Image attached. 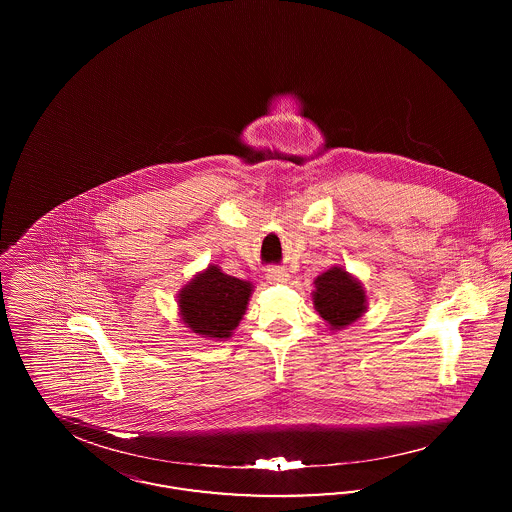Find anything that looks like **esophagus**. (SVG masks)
I'll list each match as a JSON object with an SVG mask.
<instances>
[{"instance_id":"obj_1","label":"esophagus","mask_w":512,"mask_h":512,"mask_svg":"<svg viewBox=\"0 0 512 512\" xmlns=\"http://www.w3.org/2000/svg\"><path fill=\"white\" fill-rule=\"evenodd\" d=\"M290 278V274L286 272V268L270 267L267 268L268 282H286Z\"/></svg>"}]
</instances>
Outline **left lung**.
<instances>
[{"mask_svg": "<svg viewBox=\"0 0 512 512\" xmlns=\"http://www.w3.org/2000/svg\"><path fill=\"white\" fill-rule=\"evenodd\" d=\"M313 305L330 330H341L365 315L368 299L359 278L332 267L315 278Z\"/></svg>", "mask_w": 512, "mask_h": 512, "instance_id": "1", "label": "left lung"}]
</instances>
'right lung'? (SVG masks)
<instances>
[{"label":"right lung","instance_id":"1","mask_svg":"<svg viewBox=\"0 0 512 512\" xmlns=\"http://www.w3.org/2000/svg\"><path fill=\"white\" fill-rule=\"evenodd\" d=\"M253 284L209 265L178 292L182 322L205 340H228L245 315Z\"/></svg>","mask_w":512,"mask_h":512}]
</instances>
